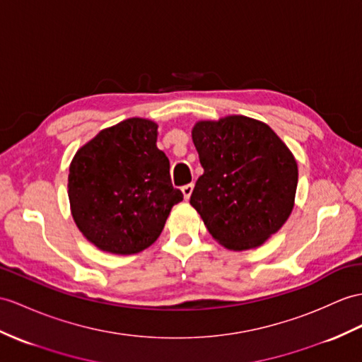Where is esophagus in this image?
<instances>
[{"instance_id":"34e87169","label":"esophagus","mask_w":362,"mask_h":362,"mask_svg":"<svg viewBox=\"0 0 362 362\" xmlns=\"http://www.w3.org/2000/svg\"><path fill=\"white\" fill-rule=\"evenodd\" d=\"M181 192H182L184 198L189 199L190 195H192V192H193V184L190 182V184H186V186H182V187H181Z\"/></svg>"}]
</instances>
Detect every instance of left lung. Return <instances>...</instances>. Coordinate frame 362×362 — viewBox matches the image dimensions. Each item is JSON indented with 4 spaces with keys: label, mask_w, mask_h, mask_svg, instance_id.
<instances>
[{
    "label": "left lung",
    "mask_w": 362,
    "mask_h": 362,
    "mask_svg": "<svg viewBox=\"0 0 362 362\" xmlns=\"http://www.w3.org/2000/svg\"><path fill=\"white\" fill-rule=\"evenodd\" d=\"M192 139L204 173L190 204L224 247H258L292 214L295 156L267 124L243 115L198 121Z\"/></svg>",
    "instance_id": "1"
}]
</instances>
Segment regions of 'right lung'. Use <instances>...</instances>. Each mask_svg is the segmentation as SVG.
I'll return each instance as SVG.
<instances>
[{
	"label": "right lung",
	"instance_id": "add662e5",
	"mask_svg": "<svg viewBox=\"0 0 362 362\" xmlns=\"http://www.w3.org/2000/svg\"><path fill=\"white\" fill-rule=\"evenodd\" d=\"M156 136V122L129 118L101 130L70 163V211L79 232L100 250L132 255L147 249L182 201Z\"/></svg>",
	"mask_w": 362,
	"mask_h": 362
}]
</instances>
